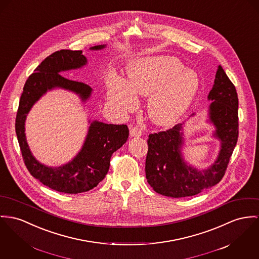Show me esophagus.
<instances>
[{
  "instance_id": "1",
  "label": "esophagus",
  "mask_w": 259,
  "mask_h": 259,
  "mask_svg": "<svg viewBox=\"0 0 259 259\" xmlns=\"http://www.w3.org/2000/svg\"><path fill=\"white\" fill-rule=\"evenodd\" d=\"M141 135H142V131H141V129L138 128L137 126L132 127V128L130 129V136H131V137H140Z\"/></svg>"
}]
</instances>
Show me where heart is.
Listing matches in <instances>:
<instances>
[{"label":"heart","instance_id":"obj_1","mask_svg":"<svg viewBox=\"0 0 259 259\" xmlns=\"http://www.w3.org/2000/svg\"><path fill=\"white\" fill-rule=\"evenodd\" d=\"M127 81L112 74L107 80V100L119 113L135 108L136 95L148 96L151 118L160 125L180 119L190 107L200 87L198 74L184 69L174 56L136 60L127 70Z\"/></svg>","mask_w":259,"mask_h":259}]
</instances>
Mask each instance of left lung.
I'll list each match as a JSON object with an SVG mask.
<instances>
[{
	"label": "left lung",
	"instance_id": "8db88e82",
	"mask_svg": "<svg viewBox=\"0 0 259 259\" xmlns=\"http://www.w3.org/2000/svg\"><path fill=\"white\" fill-rule=\"evenodd\" d=\"M208 100L212 102L208 107L207 122L215 127L212 136L220 141L217 159L204 169L183 159L184 122L169 130L150 134L145 170L146 179L157 193L172 198L193 196L223 179L239 137V100L235 85L221 66Z\"/></svg>",
	"mask_w": 259,
	"mask_h": 259
}]
</instances>
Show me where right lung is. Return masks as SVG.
Here are the masks:
<instances>
[{
    "label": "right lung",
    "instance_id": "obj_1",
    "mask_svg": "<svg viewBox=\"0 0 259 259\" xmlns=\"http://www.w3.org/2000/svg\"><path fill=\"white\" fill-rule=\"evenodd\" d=\"M105 47L103 44L90 49L101 50ZM87 63L81 50H60L43 60L25 81L16 118V133L21 155L30 175L49 188L68 194L89 191L105 178L112 154L128 139V127L124 124L114 125L89 120L88 134L74 159L60 166H48L32 155L26 141L24 125L32 106L49 91L62 89L76 94L82 102L90 100L93 93L91 87L60 75L66 71L80 69Z\"/></svg>",
    "mask_w": 259,
    "mask_h": 259
}]
</instances>
